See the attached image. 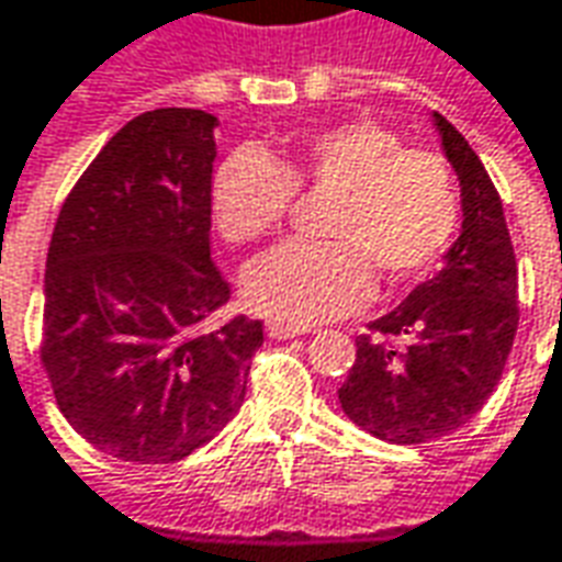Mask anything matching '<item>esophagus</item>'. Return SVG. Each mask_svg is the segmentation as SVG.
I'll return each mask as SVG.
<instances>
[{
    "label": "esophagus",
    "mask_w": 562,
    "mask_h": 562,
    "mask_svg": "<svg viewBox=\"0 0 562 562\" xmlns=\"http://www.w3.org/2000/svg\"><path fill=\"white\" fill-rule=\"evenodd\" d=\"M305 333H308V326L281 324V321H269V324H266V336L269 338H296L305 336Z\"/></svg>",
    "instance_id": "esophagus-1"
}]
</instances>
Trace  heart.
<instances>
[{
	"label": "heart",
	"instance_id": "heart-1",
	"mask_svg": "<svg viewBox=\"0 0 562 562\" xmlns=\"http://www.w3.org/2000/svg\"><path fill=\"white\" fill-rule=\"evenodd\" d=\"M293 193H329L321 236L288 241L245 274V302L281 324L308 326L360 308L372 296V269L387 281L429 272L460 226V193L448 160L427 147H402L375 121H345L262 154L238 147L211 181L221 236L248 245L288 217Z\"/></svg>",
	"mask_w": 562,
	"mask_h": 562
}]
</instances>
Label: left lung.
<instances>
[{
    "mask_svg": "<svg viewBox=\"0 0 562 562\" xmlns=\"http://www.w3.org/2000/svg\"><path fill=\"white\" fill-rule=\"evenodd\" d=\"M463 187V233L436 278L357 336L338 402L357 427L393 445H420L481 412L515 345L517 260L503 199L457 126L432 114Z\"/></svg>",
    "mask_w": 562,
    "mask_h": 562,
    "instance_id": "obj_1",
    "label": "left lung"
}]
</instances>
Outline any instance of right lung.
I'll use <instances>...</instances> for the list:
<instances>
[{
  "label": "right lung",
  "mask_w": 562,
  "mask_h": 562,
  "mask_svg": "<svg viewBox=\"0 0 562 562\" xmlns=\"http://www.w3.org/2000/svg\"><path fill=\"white\" fill-rule=\"evenodd\" d=\"M214 126L199 109L133 117L75 181L47 248V381L75 432L126 463H175L214 439L262 345L260 321H217Z\"/></svg>",
  "instance_id": "right-lung-1"
}]
</instances>
